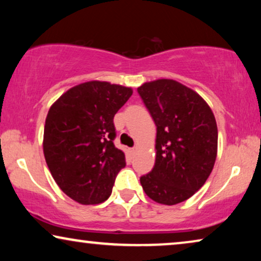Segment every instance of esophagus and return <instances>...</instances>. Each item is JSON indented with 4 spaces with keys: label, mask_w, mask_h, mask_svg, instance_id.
I'll use <instances>...</instances> for the list:
<instances>
[{
    "label": "esophagus",
    "mask_w": 261,
    "mask_h": 261,
    "mask_svg": "<svg viewBox=\"0 0 261 261\" xmlns=\"http://www.w3.org/2000/svg\"><path fill=\"white\" fill-rule=\"evenodd\" d=\"M135 152H137V147H133V148H130V153H132V154H134Z\"/></svg>",
    "instance_id": "34e87169"
}]
</instances>
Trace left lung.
<instances>
[{"instance_id": "1", "label": "left lung", "mask_w": 261, "mask_h": 261, "mask_svg": "<svg viewBox=\"0 0 261 261\" xmlns=\"http://www.w3.org/2000/svg\"><path fill=\"white\" fill-rule=\"evenodd\" d=\"M156 126L155 163L140 177L146 195L173 205L203 187L215 164L217 126L204 99L172 80H158L138 88Z\"/></svg>"}]
</instances>
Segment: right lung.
Masks as SVG:
<instances>
[{
	"label": "right lung",
	"mask_w": 261,
	"mask_h": 261,
	"mask_svg": "<svg viewBox=\"0 0 261 261\" xmlns=\"http://www.w3.org/2000/svg\"><path fill=\"white\" fill-rule=\"evenodd\" d=\"M133 94L130 88L92 81L71 88L49 108L44 154L56 183L81 204L109 198L124 153L114 145V116Z\"/></svg>",
	"instance_id": "obj_1"
}]
</instances>
